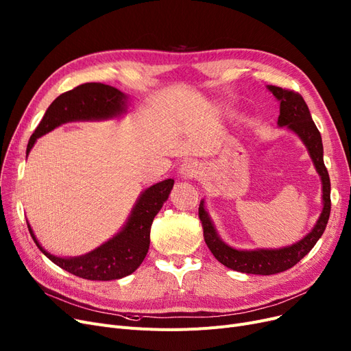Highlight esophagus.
Segmentation results:
<instances>
[{
	"instance_id": "esophagus-1",
	"label": "esophagus",
	"mask_w": 351,
	"mask_h": 351,
	"mask_svg": "<svg viewBox=\"0 0 351 351\" xmlns=\"http://www.w3.org/2000/svg\"><path fill=\"white\" fill-rule=\"evenodd\" d=\"M201 173L199 165L196 162H185L184 165L180 166L179 169V176L182 179H192V178H197V175Z\"/></svg>"
}]
</instances>
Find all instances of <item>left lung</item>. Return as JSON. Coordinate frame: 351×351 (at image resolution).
<instances>
[{
	"label": "left lung",
	"mask_w": 351,
	"mask_h": 351,
	"mask_svg": "<svg viewBox=\"0 0 351 351\" xmlns=\"http://www.w3.org/2000/svg\"><path fill=\"white\" fill-rule=\"evenodd\" d=\"M272 96L280 101L278 126L287 128L295 133L300 141L307 147L308 155L314 163L315 171L322 179L323 185V209L313 226V230L300 241L291 245L281 248H256V250H237L219 237L209 213L205 208V199L199 204V219L204 226V238L208 248L217 260L234 271L255 274V276H271L294 267L306 256L317 241L322 238L330 217V176L323 159V142L317 126L311 119L308 106L304 99L291 90H285L277 86H267Z\"/></svg>",
	"instance_id": "1"
}]
</instances>
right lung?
<instances>
[{
    "label": "right lung",
    "mask_w": 351,
    "mask_h": 351,
    "mask_svg": "<svg viewBox=\"0 0 351 351\" xmlns=\"http://www.w3.org/2000/svg\"><path fill=\"white\" fill-rule=\"evenodd\" d=\"M129 96L103 83H86L60 95L45 110L40 125L27 145V156L38 138L69 121H96L120 117L128 112ZM175 180L166 179L145 189L132 208L128 221L110 239L84 255L57 256L41 247L32 225V234L40 251L60 268L73 276L93 281L120 280L139 268L149 251L150 226L156 213L169 197Z\"/></svg>",
    "instance_id": "right-lung-1"
}]
</instances>
